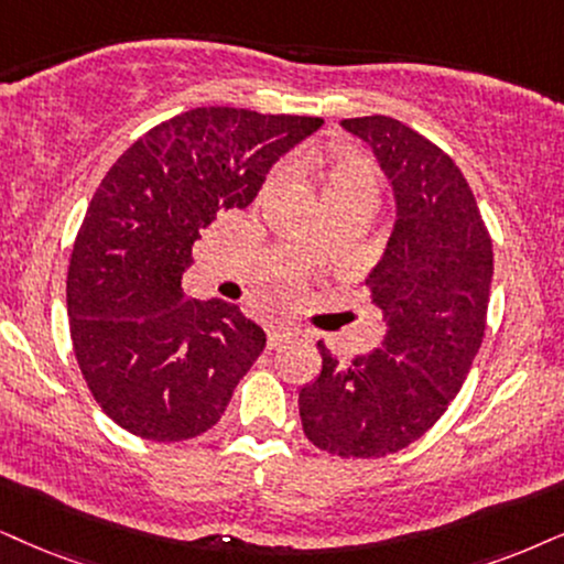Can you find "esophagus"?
Instances as JSON below:
<instances>
[{
	"instance_id": "34e87169",
	"label": "esophagus",
	"mask_w": 564,
	"mask_h": 564,
	"mask_svg": "<svg viewBox=\"0 0 564 564\" xmlns=\"http://www.w3.org/2000/svg\"><path fill=\"white\" fill-rule=\"evenodd\" d=\"M294 335H299L296 327H289V325H270L268 327V348H278L283 344H289Z\"/></svg>"
}]
</instances>
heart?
<instances>
[{
  "mask_svg": "<svg viewBox=\"0 0 564 564\" xmlns=\"http://www.w3.org/2000/svg\"><path fill=\"white\" fill-rule=\"evenodd\" d=\"M294 171L315 169L319 182H323V197H340V195H375L377 192V171L372 163L356 153H330L325 159H304L296 155L289 163ZM283 180V169H275L268 180V187H273Z\"/></svg>",
  "mask_w": 564,
  "mask_h": 564,
  "instance_id": "b5f03b06",
  "label": "heart"
}]
</instances>
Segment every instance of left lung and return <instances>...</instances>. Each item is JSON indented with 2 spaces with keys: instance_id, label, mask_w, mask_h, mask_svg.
I'll return each instance as SVG.
<instances>
[{
  "instance_id": "obj_1",
  "label": "left lung",
  "mask_w": 564,
  "mask_h": 564,
  "mask_svg": "<svg viewBox=\"0 0 564 564\" xmlns=\"http://www.w3.org/2000/svg\"><path fill=\"white\" fill-rule=\"evenodd\" d=\"M372 148L395 197V224L367 286L382 312L380 348L299 390L304 434L340 458H382L434 426L458 395L487 327L495 262L466 176L434 142L393 117L340 122Z\"/></svg>"
}]
</instances>
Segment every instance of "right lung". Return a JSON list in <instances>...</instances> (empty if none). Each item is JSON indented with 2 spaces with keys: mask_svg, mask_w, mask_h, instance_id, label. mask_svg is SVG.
<instances>
[{
  "mask_svg": "<svg viewBox=\"0 0 564 564\" xmlns=\"http://www.w3.org/2000/svg\"><path fill=\"white\" fill-rule=\"evenodd\" d=\"M319 117L203 106L132 142L77 231L67 317L93 398L153 442L208 432L265 348V330L224 299L182 289L192 245L218 213L247 208L273 163Z\"/></svg>",
  "mask_w": 564,
  "mask_h": 564,
  "instance_id": "right-lung-1",
  "label": "right lung"
}]
</instances>
